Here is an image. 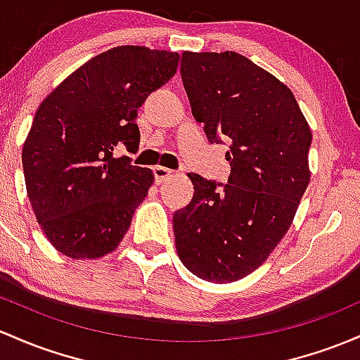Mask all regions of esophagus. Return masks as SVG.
<instances>
[{
  "instance_id": "esophagus-1",
  "label": "esophagus",
  "mask_w": 360,
  "mask_h": 360,
  "mask_svg": "<svg viewBox=\"0 0 360 360\" xmlns=\"http://www.w3.org/2000/svg\"><path fill=\"white\" fill-rule=\"evenodd\" d=\"M153 174H155L157 183H162V181L172 177L174 171H171V169H167V167H162V165H157V167H153Z\"/></svg>"
}]
</instances>
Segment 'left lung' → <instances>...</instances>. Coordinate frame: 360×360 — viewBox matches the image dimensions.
<instances>
[{"instance_id":"left-lung-1","label":"left lung","mask_w":360,"mask_h":360,"mask_svg":"<svg viewBox=\"0 0 360 360\" xmlns=\"http://www.w3.org/2000/svg\"><path fill=\"white\" fill-rule=\"evenodd\" d=\"M193 116L210 143H231L229 184L198 174L191 203L174 213L179 259L191 274L231 283L266 262L287 234L311 181L313 140L285 84L232 51L181 58Z\"/></svg>"}]
</instances>
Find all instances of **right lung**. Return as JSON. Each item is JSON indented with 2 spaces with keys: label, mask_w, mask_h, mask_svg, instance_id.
Here are the masks:
<instances>
[{
  "label": "right lung",
  "mask_w": 360,
  "mask_h": 360,
  "mask_svg": "<svg viewBox=\"0 0 360 360\" xmlns=\"http://www.w3.org/2000/svg\"><path fill=\"white\" fill-rule=\"evenodd\" d=\"M177 65L171 51L112 47L39 105L23 141V176L35 219L61 255L98 259L120 246L155 177L116 150L136 152L138 108Z\"/></svg>",
  "instance_id": "1"
}]
</instances>
